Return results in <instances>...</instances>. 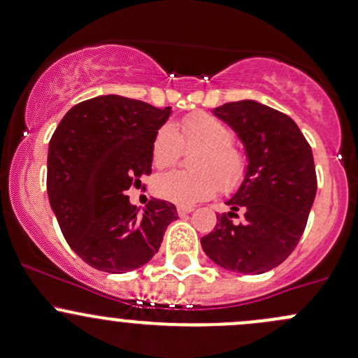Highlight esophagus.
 <instances>
[{"mask_svg": "<svg viewBox=\"0 0 358 358\" xmlns=\"http://www.w3.org/2000/svg\"><path fill=\"white\" fill-rule=\"evenodd\" d=\"M176 210H178V216H185V214H190L194 209L187 208V206H178V208H176Z\"/></svg>", "mask_w": 358, "mask_h": 358, "instance_id": "34e87169", "label": "esophagus"}]
</instances>
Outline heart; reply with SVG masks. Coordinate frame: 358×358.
<instances>
[{
    "mask_svg": "<svg viewBox=\"0 0 358 358\" xmlns=\"http://www.w3.org/2000/svg\"><path fill=\"white\" fill-rule=\"evenodd\" d=\"M233 141V130L209 113H194L183 118L180 131L173 123L161 125L150 145L154 166H173L183 148L198 150L190 157L194 171L157 175L152 182L154 194L173 204L194 206L213 197L220 187L223 192L238 189L247 175V157Z\"/></svg>",
    "mask_w": 358,
    "mask_h": 358,
    "instance_id": "b5f03b06",
    "label": "heart"
}]
</instances>
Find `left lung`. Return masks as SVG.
Segmentation results:
<instances>
[{
    "label": "left lung",
    "mask_w": 358,
    "mask_h": 358,
    "mask_svg": "<svg viewBox=\"0 0 358 358\" xmlns=\"http://www.w3.org/2000/svg\"><path fill=\"white\" fill-rule=\"evenodd\" d=\"M242 141L247 175L217 214V223L201 243L210 261L243 274H262L295 250L315 199L312 149L296 123L285 113L257 101H236L214 108ZM236 210L244 217L231 220Z\"/></svg>",
    "instance_id": "1"
}]
</instances>
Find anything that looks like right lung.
Returning a JSON list of instances; mask_svg holds the SVG:
<instances>
[{"mask_svg":"<svg viewBox=\"0 0 358 358\" xmlns=\"http://www.w3.org/2000/svg\"><path fill=\"white\" fill-rule=\"evenodd\" d=\"M171 108L97 96L75 104L52 134L48 197L71 250L92 268L122 274L148 264L168 224L171 202L152 199L138 214L125 192L150 175V145Z\"/></svg>","mask_w":358,"mask_h":358,"instance_id":"obj_1","label":"right lung"}]
</instances>
